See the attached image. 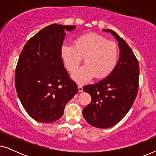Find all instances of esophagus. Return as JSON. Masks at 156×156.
Wrapping results in <instances>:
<instances>
[{
	"mask_svg": "<svg viewBox=\"0 0 156 156\" xmlns=\"http://www.w3.org/2000/svg\"><path fill=\"white\" fill-rule=\"evenodd\" d=\"M78 90H79V92H82V91H83L82 85H81V84L78 85Z\"/></svg>",
	"mask_w": 156,
	"mask_h": 156,
	"instance_id": "1",
	"label": "esophagus"
}]
</instances>
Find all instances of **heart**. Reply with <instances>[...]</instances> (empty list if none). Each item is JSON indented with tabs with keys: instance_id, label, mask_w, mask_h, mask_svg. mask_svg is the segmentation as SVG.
Segmentation results:
<instances>
[{
	"instance_id": "b5f03b06",
	"label": "heart",
	"mask_w": 156,
	"mask_h": 156,
	"mask_svg": "<svg viewBox=\"0 0 156 156\" xmlns=\"http://www.w3.org/2000/svg\"><path fill=\"white\" fill-rule=\"evenodd\" d=\"M61 56L66 67L71 72L77 69L84 57L85 65L72 74V78L79 83L107 76L116 67L118 48L114 42L104 36L88 33L79 36L73 45L63 44Z\"/></svg>"
}]
</instances>
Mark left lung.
<instances>
[{
    "label": "left lung",
    "instance_id": "8db88e82",
    "mask_svg": "<svg viewBox=\"0 0 156 156\" xmlns=\"http://www.w3.org/2000/svg\"><path fill=\"white\" fill-rule=\"evenodd\" d=\"M103 31L118 41L119 59L104 80L83 87L91 97V103L83 109V116L93 126L107 129L118 123L133 105L138 93L139 65L133 51L116 32Z\"/></svg>",
    "mask_w": 156,
    "mask_h": 156
}]
</instances>
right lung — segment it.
Instances as JSON below:
<instances>
[{"label":"right lung","mask_w":156,"mask_h":156,"mask_svg":"<svg viewBox=\"0 0 156 156\" xmlns=\"http://www.w3.org/2000/svg\"><path fill=\"white\" fill-rule=\"evenodd\" d=\"M75 28L48 25L26 42L19 57L15 74L17 94L26 112L39 122L60 119L66 104L78 91L61 56L65 31Z\"/></svg>","instance_id":"obj_1"}]
</instances>
